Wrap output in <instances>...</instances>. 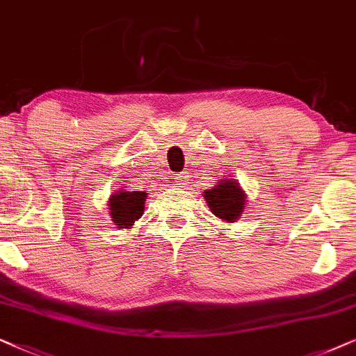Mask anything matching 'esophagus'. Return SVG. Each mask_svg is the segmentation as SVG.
Returning <instances> with one entry per match:
<instances>
[{
  "instance_id": "34e87169",
  "label": "esophagus",
  "mask_w": 356,
  "mask_h": 356,
  "mask_svg": "<svg viewBox=\"0 0 356 356\" xmlns=\"http://www.w3.org/2000/svg\"><path fill=\"white\" fill-rule=\"evenodd\" d=\"M188 177H191V175H188L187 170H184V172H181V174H175V175H174L175 184H177V186H186L187 181H188Z\"/></svg>"
}]
</instances>
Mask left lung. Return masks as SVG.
Returning a JSON list of instances; mask_svg holds the SVG:
<instances>
[{
    "mask_svg": "<svg viewBox=\"0 0 356 356\" xmlns=\"http://www.w3.org/2000/svg\"><path fill=\"white\" fill-rule=\"evenodd\" d=\"M208 208L225 222H234L244 215L248 195L239 186L238 179H220L215 187L202 193Z\"/></svg>",
    "mask_w": 356,
    "mask_h": 356,
    "instance_id": "left-lung-1",
    "label": "left lung"
}]
</instances>
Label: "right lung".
Wrapping results in <instances>:
<instances>
[{"label": "right lung", "instance_id": "obj_1", "mask_svg": "<svg viewBox=\"0 0 356 356\" xmlns=\"http://www.w3.org/2000/svg\"><path fill=\"white\" fill-rule=\"evenodd\" d=\"M146 192L134 191L130 192L129 188L122 187L117 192H113L108 198V215L112 218V222L118 229H129L134 226L136 220L143 216Z\"/></svg>", "mask_w": 356, "mask_h": 356}]
</instances>
